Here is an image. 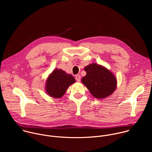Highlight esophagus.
Returning <instances> with one entry per match:
<instances>
[{
  "label": "esophagus",
  "mask_w": 152,
  "mask_h": 152,
  "mask_svg": "<svg viewBox=\"0 0 152 152\" xmlns=\"http://www.w3.org/2000/svg\"><path fill=\"white\" fill-rule=\"evenodd\" d=\"M80 78H81V76H80V75H76V76H75V79H76V80L77 82H80Z\"/></svg>",
  "instance_id": "esophagus-1"
}]
</instances>
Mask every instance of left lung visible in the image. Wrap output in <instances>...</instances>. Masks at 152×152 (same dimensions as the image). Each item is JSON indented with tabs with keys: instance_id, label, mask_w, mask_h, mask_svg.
Here are the masks:
<instances>
[{
	"instance_id": "1",
	"label": "left lung",
	"mask_w": 152,
	"mask_h": 152,
	"mask_svg": "<svg viewBox=\"0 0 152 152\" xmlns=\"http://www.w3.org/2000/svg\"><path fill=\"white\" fill-rule=\"evenodd\" d=\"M86 76L81 80L91 94L97 99H104L112 94L117 88V79L106 68L96 63L84 68Z\"/></svg>"
}]
</instances>
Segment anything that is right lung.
<instances>
[{
	"mask_svg": "<svg viewBox=\"0 0 152 152\" xmlns=\"http://www.w3.org/2000/svg\"><path fill=\"white\" fill-rule=\"evenodd\" d=\"M75 80L72 75L61 69H55L46 80V92L50 97L61 98Z\"/></svg>",
	"mask_w": 152,
	"mask_h": 152,
	"instance_id": "obj_1",
	"label": "right lung"
}]
</instances>
